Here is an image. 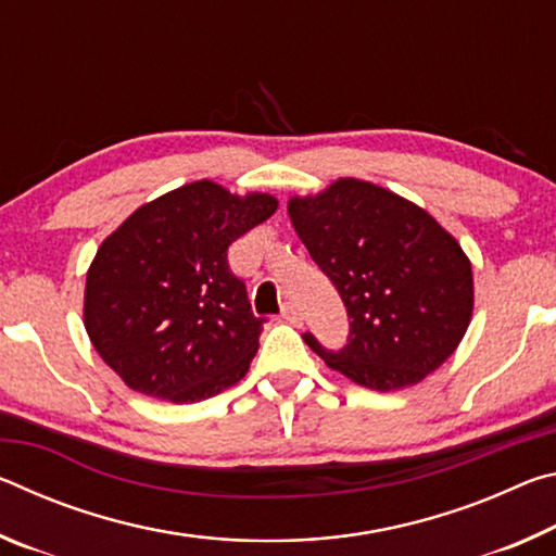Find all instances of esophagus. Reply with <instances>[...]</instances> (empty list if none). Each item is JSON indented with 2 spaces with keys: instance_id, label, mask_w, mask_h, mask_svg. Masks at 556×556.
<instances>
[{
  "instance_id": "obj_1",
  "label": "esophagus",
  "mask_w": 556,
  "mask_h": 556,
  "mask_svg": "<svg viewBox=\"0 0 556 556\" xmlns=\"http://www.w3.org/2000/svg\"><path fill=\"white\" fill-rule=\"evenodd\" d=\"M281 316H285L289 324H294V326H301V314H299V308H296L294 304H291V301H289V304H285V306H281Z\"/></svg>"
}]
</instances>
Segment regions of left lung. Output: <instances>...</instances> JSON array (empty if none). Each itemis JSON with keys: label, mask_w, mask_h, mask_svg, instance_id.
Instances as JSON below:
<instances>
[{"label": "left lung", "mask_w": 556, "mask_h": 556, "mask_svg": "<svg viewBox=\"0 0 556 556\" xmlns=\"http://www.w3.org/2000/svg\"><path fill=\"white\" fill-rule=\"evenodd\" d=\"M287 211L351 318L338 353L304 336L328 368L394 392L448 361L473 316V269L454 235L417 203L361 178L291 195Z\"/></svg>", "instance_id": "obj_1"}]
</instances>
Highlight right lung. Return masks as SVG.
<instances>
[{
  "instance_id": "add662e5",
  "label": "right lung",
  "mask_w": 556,
  "mask_h": 556,
  "mask_svg": "<svg viewBox=\"0 0 556 556\" xmlns=\"http://www.w3.org/2000/svg\"><path fill=\"white\" fill-rule=\"evenodd\" d=\"M277 205L203 178L139 205L102 240L83 324L129 390L191 404L244 378L265 321L230 271L228 248Z\"/></svg>"
}]
</instances>
